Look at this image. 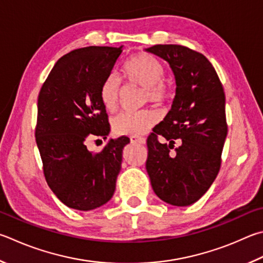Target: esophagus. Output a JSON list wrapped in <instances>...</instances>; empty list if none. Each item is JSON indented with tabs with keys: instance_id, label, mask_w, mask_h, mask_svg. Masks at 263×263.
Returning <instances> with one entry per match:
<instances>
[{
	"instance_id": "obj_1",
	"label": "esophagus",
	"mask_w": 263,
	"mask_h": 263,
	"mask_svg": "<svg viewBox=\"0 0 263 263\" xmlns=\"http://www.w3.org/2000/svg\"><path fill=\"white\" fill-rule=\"evenodd\" d=\"M130 140L132 144H140V145L146 144V139L142 137H131Z\"/></svg>"
}]
</instances>
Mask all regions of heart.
<instances>
[{
	"label": "heart",
	"instance_id": "b5f03b06",
	"mask_svg": "<svg viewBox=\"0 0 263 263\" xmlns=\"http://www.w3.org/2000/svg\"><path fill=\"white\" fill-rule=\"evenodd\" d=\"M123 77L127 84L139 86L144 89V101L164 103L169 101L171 93L166 84L165 69L161 62L151 54L140 52L126 62L123 68ZM121 84L114 76L103 79L99 89V98L107 111H115L121 99ZM159 121L154 110L123 112L112 119V130L119 136L138 137L145 135Z\"/></svg>",
	"mask_w": 263,
	"mask_h": 263
}]
</instances>
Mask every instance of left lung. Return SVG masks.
Masks as SVG:
<instances>
[{
	"instance_id": "8db88e82",
	"label": "left lung",
	"mask_w": 263,
	"mask_h": 263,
	"mask_svg": "<svg viewBox=\"0 0 263 263\" xmlns=\"http://www.w3.org/2000/svg\"><path fill=\"white\" fill-rule=\"evenodd\" d=\"M146 50L168 62L177 85L171 110L147 138L146 169L161 200L190 206L207 192L221 168L228 133L226 94L201 52L180 45ZM176 142L180 146L174 150Z\"/></svg>"
}]
</instances>
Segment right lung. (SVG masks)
<instances>
[{"mask_svg":"<svg viewBox=\"0 0 263 263\" xmlns=\"http://www.w3.org/2000/svg\"><path fill=\"white\" fill-rule=\"evenodd\" d=\"M122 47L89 46L62 56L37 97L35 140L47 184L62 202L92 211L111 199L127 138L110 139L100 152H89L88 139H106L108 115L99 98L103 79Z\"/></svg>","mask_w":263,"mask_h":263,"instance_id":"right-lung-1","label":"right lung"}]
</instances>
